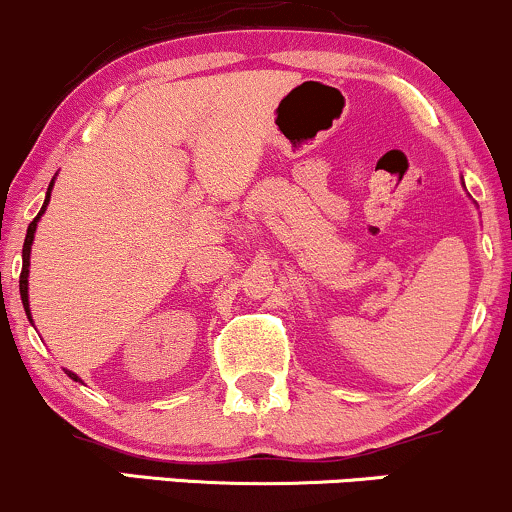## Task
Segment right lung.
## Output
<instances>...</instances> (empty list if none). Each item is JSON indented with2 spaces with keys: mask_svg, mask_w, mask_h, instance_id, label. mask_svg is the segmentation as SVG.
<instances>
[{
  "mask_svg": "<svg viewBox=\"0 0 512 512\" xmlns=\"http://www.w3.org/2000/svg\"><path fill=\"white\" fill-rule=\"evenodd\" d=\"M50 190H52V182L48 187V195H45V202H43V209H40V214L35 216V219L31 221V226H28V233H26V243H23V267H21V279H19V291H21V303L23 308H26V315L28 320H31V308H28V267H31V245H33V236H35V226H38L40 216H43L45 207H48L50 202ZM67 375L72 380H76V383H81V378L76 373H72V370H67Z\"/></svg>",
  "mask_w": 512,
  "mask_h": 512,
  "instance_id": "right-lung-1",
  "label": "right lung"
}]
</instances>
